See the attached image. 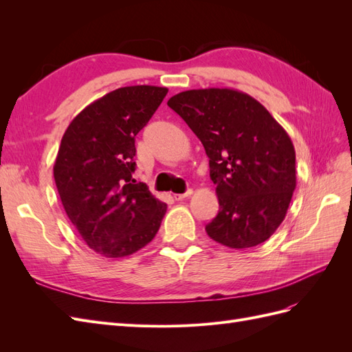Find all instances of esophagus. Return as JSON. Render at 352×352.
I'll return each instance as SVG.
<instances>
[{
    "instance_id": "obj_1",
    "label": "esophagus",
    "mask_w": 352,
    "mask_h": 352,
    "mask_svg": "<svg viewBox=\"0 0 352 352\" xmlns=\"http://www.w3.org/2000/svg\"><path fill=\"white\" fill-rule=\"evenodd\" d=\"M190 195H192V189H188L185 194H175V199L180 201V199H185V198H188Z\"/></svg>"
}]
</instances>
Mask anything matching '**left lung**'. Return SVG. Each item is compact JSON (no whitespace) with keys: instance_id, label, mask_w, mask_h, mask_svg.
<instances>
[{"instance_id":"8db88e82","label":"left lung","mask_w":352,"mask_h":352,"mask_svg":"<svg viewBox=\"0 0 352 352\" xmlns=\"http://www.w3.org/2000/svg\"><path fill=\"white\" fill-rule=\"evenodd\" d=\"M175 110L204 145L219 212L207 235L229 248L267 241L283 221L296 186L289 135L251 95L230 88L173 95Z\"/></svg>"}]
</instances>
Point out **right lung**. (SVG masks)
I'll list each match as a JSON object with an SVG mask.
<instances>
[{"label": "right lung", "instance_id": "right-lung-1", "mask_svg": "<svg viewBox=\"0 0 352 352\" xmlns=\"http://www.w3.org/2000/svg\"><path fill=\"white\" fill-rule=\"evenodd\" d=\"M167 88L136 85L105 94L70 122L61 138L54 180L66 214L82 239L107 258L150 243L167 206L132 177L135 136Z\"/></svg>", "mask_w": 352, "mask_h": 352}]
</instances>
